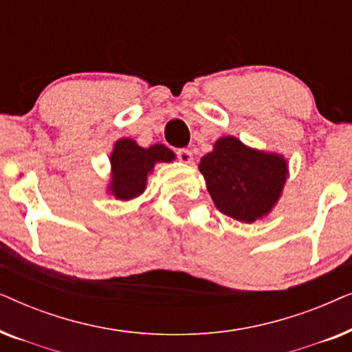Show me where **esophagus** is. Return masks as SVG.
Wrapping results in <instances>:
<instances>
[{
    "instance_id": "34e87169",
    "label": "esophagus",
    "mask_w": 352,
    "mask_h": 352,
    "mask_svg": "<svg viewBox=\"0 0 352 352\" xmlns=\"http://www.w3.org/2000/svg\"><path fill=\"white\" fill-rule=\"evenodd\" d=\"M176 157H177V160L182 163H190L192 160H194L192 152L187 151V148H179V151H176Z\"/></svg>"
}]
</instances>
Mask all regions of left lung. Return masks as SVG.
Listing matches in <instances>:
<instances>
[{
	"mask_svg": "<svg viewBox=\"0 0 352 352\" xmlns=\"http://www.w3.org/2000/svg\"><path fill=\"white\" fill-rule=\"evenodd\" d=\"M199 168L216 208L242 223L267 214L287 179L282 157L253 151L230 136L216 141Z\"/></svg>",
	"mask_w": 352,
	"mask_h": 352,
	"instance_id": "obj_1",
	"label": "left lung"
}]
</instances>
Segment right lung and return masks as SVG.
<instances>
[{
  "label": "right lung",
  "mask_w": 352,
  "mask_h": 352,
  "mask_svg": "<svg viewBox=\"0 0 352 352\" xmlns=\"http://www.w3.org/2000/svg\"><path fill=\"white\" fill-rule=\"evenodd\" d=\"M175 158L170 148L162 144L142 148L131 139H122L115 144L110 155L112 162V186L110 190L120 200H129L141 195L146 189L147 175L155 162H171Z\"/></svg>",
  "instance_id": "obj_1"
}]
</instances>
